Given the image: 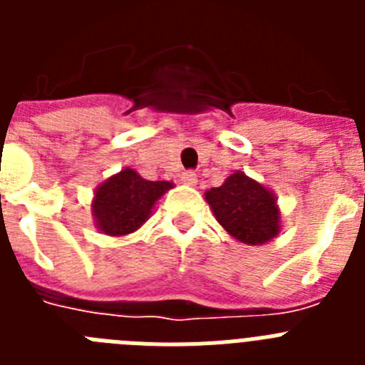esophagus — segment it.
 <instances>
[{
	"mask_svg": "<svg viewBox=\"0 0 365 365\" xmlns=\"http://www.w3.org/2000/svg\"><path fill=\"white\" fill-rule=\"evenodd\" d=\"M180 180H182V185L186 186H195L197 185V175L193 172H185L180 175Z\"/></svg>",
	"mask_w": 365,
	"mask_h": 365,
	"instance_id": "1",
	"label": "esophagus"
}]
</instances>
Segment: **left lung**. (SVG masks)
Wrapping results in <instances>:
<instances>
[{"instance_id": "1", "label": "left lung", "mask_w": 365, "mask_h": 365, "mask_svg": "<svg viewBox=\"0 0 365 365\" xmlns=\"http://www.w3.org/2000/svg\"><path fill=\"white\" fill-rule=\"evenodd\" d=\"M205 199L219 225L248 247L269 243L282 230L276 193L240 170L219 188L206 190Z\"/></svg>"}]
</instances>
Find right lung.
<instances>
[{
    "label": "right lung",
    "mask_w": 365,
    "mask_h": 365,
    "mask_svg": "<svg viewBox=\"0 0 365 365\" xmlns=\"http://www.w3.org/2000/svg\"><path fill=\"white\" fill-rule=\"evenodd\" d=\"M172 188L173 182L146 180L133 168H124L96 186L91 201L95 227L111 237L133 234L148 221L155 202Z\"/></svg>",
    "instance_id": "obj_1"
}]
</instances>
